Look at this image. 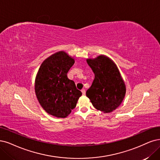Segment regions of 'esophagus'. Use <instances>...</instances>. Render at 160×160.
Segmentation results:
<instances>
[{
	"label": "esophagus",
	"mask_w": 160,
	"mask_h": 160,
	"mask_svg": "<svg viewBox=\"0 0 160 160\" xmlns=\"http://www.w3.org/2000/svg\"><path fill=\"white\" fill-rule=\"evenodd\" d=\"M82 95L85 96V94H86V90H85L84 89H82Z\"/></svg>",
	"instance_id": "1"
}]
</instances>
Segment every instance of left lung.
<instances>
[{
	"label": "left lung",
	"instance_id": "1",
	"mask_svg": "<svg viewBox=\"0 0 160 160\" xmlns=\"http://www.w3.org/2000/svg\"><path fill=\"white\" fill-rule=\"evenodd\" d=\"M86 61L95 75L86 96L96 109L104 113H111L121 105L126 94V85L119 70L106 55L87 58Z\"/></svg>",
	"mask_w": 160,
	"mask_h": 160
}]
</instances>
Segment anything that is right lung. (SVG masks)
Returning <instances> with one entry per match:
<instances>
[{"label":"right lung","mask_w":160,"mask_h":160,"mask_svg":"<svg viewBox=\"0 0 160 160\" xmlns=\"http://www.w3.org/2000/svg\"><path fill=\"white\" fill-rule=\"evenodd\" d=\"M74 58L65 51L51 55L41 63L35 80V92L41 107L49 115L67 117L75 108L82 92L67 73Z\"/></svg>","instance_id":"right-lung-1"}]
</instances>
